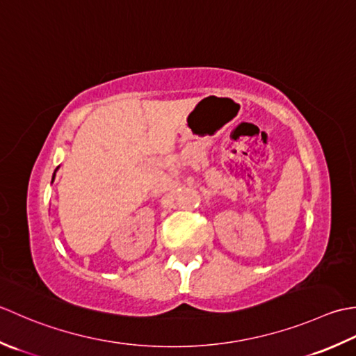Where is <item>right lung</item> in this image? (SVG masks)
Listing matches in <instances>:
<instances>
[{
  "label": "right lung",
  "instance_id": "right-lung-1",
  "mask_svg": "<svg viewBox=\"0 0 356 356\" xmlns=\"http://www.w3.org/2000/svg\"><path fill=\"white\" fill-rule=\"evenodd\" d=\"M54 178H55V173H54ZM54 178H52V181H54Z\"/></svg>",
  "mask_w": 356,
  "mask_h": 356
}]
</instances>
